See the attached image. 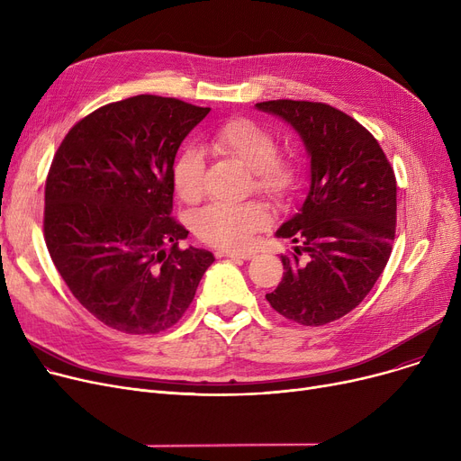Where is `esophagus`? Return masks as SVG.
Segmentation results:
<instances>
[{
  "label": "esophagus",
  "mask_w": 461,
  "mask_h": 461,
  "mask_svg": "<svg viewBox=\"0 0 461 461\" xmlns=\"http://www.w3.org/2000/svg\"><path fill=\"white\" fill-rule=\"evenodd\" d=\"M218 258H231V259H250L252 252H237V250H218Z\"/></svg>",
  "instance_id": "esophagus-1"
}]
</instances>
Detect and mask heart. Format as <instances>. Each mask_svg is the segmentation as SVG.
Returning <instances> with one entry per match:
<instances>
[{"label": "heart", "instance_id": "heart-1", "mask_svg": "<svg viewBox=\"0 0 461 461\" xmlns=\"http://www.w3.org/2000/svg\"><path fill=\"white\" fill-rule=\"evenodd\" d=\"M209 148L218 157L247 166L252 172L254 190L263 196L282 202L295 190V162L278 155V143L273 132L249 117H233L218 125L209 136ZM203 153L194 145H186L172 167L176 194L185 203H198L203 198ZM267 224V207L259 202H245L237 205H207L194 216L192 228L207 245L243 249Z\"/></svg>", "mask_w": 461, "mask_h": 461}]
</instances>
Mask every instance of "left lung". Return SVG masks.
Listing matches in <instances>:
<instances>
[{"mask_svg": "<svg viewBox=\"0 0 461 461\" xmlns=\"http://www.w3.org/2000/svg\"><path fill=\"white\" fill-rule=\"evenodd\" d=\"M256 106L295 127L312 172L301 212L276 231L301 247L280 256L284 276L265 299L289 321L327 325L362 303L391 258L394 169L372 132L330 104L278 99Z\"/></svg>", "mask_w": 461, "mask_h": 461, "instance_id": "left-lung-1", "label": "left lung"}]
</instances>
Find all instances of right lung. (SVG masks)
<instances>
[{
  "label": "right lung",
  "mask_w": 461,
  "mask_h": 461,
  "mask_svg": "<svg viewBox=\"0 0 461 461\" xmlns=\"http://www.w3.org/2000/svg\"><path fill=\"white\" fill-rule=\"evenodd\" d=\"M209 112L172 96H129L80 119L54 155L46 249L72 295L110 329L176 325L214 261L179 247L188 231L172 216L176 153Z\"/></svg>",
  "instance_id": "add662e5"
}]
</instances>
